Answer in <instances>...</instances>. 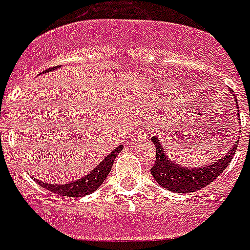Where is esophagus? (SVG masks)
Here are the masks:
<instances>
[{
  "label": "esophagus",
  "mask_w": 250,
  "mask_h": 250,
  "mask_svg": "<svg viewBox=\"0 0 250 250\" xmlns=\"http://www.w3.org/2000/svg\"><path fill=\"white\" fill-rule=\"evenodd\" d=\"M148 137V128L147 127H142L138 131H136V133H133V140L135 141H142L145 138Z\"/></svg>",
  "instance_id": "1"
}]
</instances>
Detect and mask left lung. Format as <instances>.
Segmentation results:
<instances>
[{"instance_id":"left-lung-1","label":"left lung","mask_w":250,"mask_h":250,"mask_svg":"<svg viewBox=\"0 0 250 250\" xmlns=\"http://www.w3.org/2000/svg\"><path fill=\"white\" fill-rule=\"evenodd\" d=\"M238 105V103H236ZM156 150V161L151 167V175L163 188L174 193H190L208 186L211 182L220 177V174L229 167L232 156L238 147V141L231 148L215 160L212 164L203 165L200 167H184L174 163L167 157L163 150V145L156 135L151 137Z\"/></svg>"}]
</instances>
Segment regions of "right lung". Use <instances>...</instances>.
I'll use <instances>...</instances> for the list:
<instances>
[{"label":"right lung","instance_id":"obj_1","mask_svg":"<svg viewBox=\"0 0 250 250\" xmlns=\"http://www.w3.org/2000/svg\"><path fill=\"white\" fill-rule=\"evenodd\" d=\"M53 68H48V70L43 71V73L49 72V71L54 70ZM123 148V145H119L118 147L113 150L108 156L104 159V160L100 163L96 167H94L93 170L90 171L87 175L80 178L77 180H73L71 183L67 184H49V183H43L41 180L35 179L38 184L43 188H45L47 190L56 193L58 196H64V197H83L87 196L90 193L95 192L98 188L103 184V182L105 180V178L108 177V174L110 173L113 167V163H114L115 157L119 154Z\"/></svg>","mask_w":250,"mask_h":250}]
</instances>
